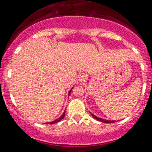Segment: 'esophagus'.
Here are the masks:
<instances>
[{
  "label": "esophagus",
  "mask_w": 152,
  "mask_h": 152,
  "mask_svg": "<svg viewBox=\"0 0 152 152\" xmlns=\"http://www.w3.org/2000/svg\"><path fill=\"white\" fill-rule=\"evenodd\" d=\"M87 78H88V75L85 73H81L78 75V81H80V82L86 81Z\"/></svg>",
  "instance_id": "34e87169"
}]
</instances>
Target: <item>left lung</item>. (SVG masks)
Instances as JSON below:
<instances>
[{
    "instance_id": "obj_1",
    "label": "left lung",
    "mask_w": 152,
    "mask_h": 152,
    "mask_svg": "<svg viewBox=\"0 0 152 152\" xmlns=\"http://www.w3.org/2000/svg\"><path fill=\"white\" fill-rule=\"evenodd\" d=\"M90 113L91 114V116H93V118H95L96 120H99V121H101V122H103L105 123V124H111V123H114L115 121L114 120H103V119H102V118H99V117H98V116H95L94 114H92L91 113Z\"/></svg>"
}]
</instances>
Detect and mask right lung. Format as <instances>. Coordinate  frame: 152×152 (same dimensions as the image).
<instances>
[{"instance_id": "obj_1", "label": "right lung", "mask_w": 152, "mask_h": 152, "mask_svg": "<svg viewBox=\"0 0 152 152\" xmlns=\"http://www.w3.org/2000/svg\"><path fill=\"white\" fill-rule=\"evenodd\" d=\"M71 90H72V89H71ZM71 90H70V91H69L68 96H70V94H71ZM64 116H65V111H64V113H63L62 115H61V116H60V117H59L58 119H56V120H55L54 121H52V122H50V123H47V124H56V123L59 122V121H61V120H62V119L64 118Z\"/></svg>"}]
</instances>
